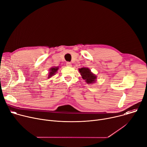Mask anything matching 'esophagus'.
Wrapping results in <instances>:
<instances>
[{
	"instance_id": "obj_1",
	"label": "esophagus",
	"mask_w": 147,
	"mask_h": 147,
	"mask_svg": "<svg viewBox=\"0 0 147 147\" xmlns=\"http://www.w3.org/2000/svg\"><path fill=\"white\" fill-rule=\"evenodd\" d=\"M66 65H67V66H68V67H72V63L71 62H67Z\"/></svg>"
}]
</instances>
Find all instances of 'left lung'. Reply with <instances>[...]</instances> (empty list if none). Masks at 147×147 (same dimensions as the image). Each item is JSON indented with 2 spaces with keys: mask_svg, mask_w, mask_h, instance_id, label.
Returning a JSON list of instances; mask_svg holds the SVG:
<instances>
[{
  "mask_svg": "<svg viewBox=\"0 0 147 147\" xmlns=\"http://www.w3.org/2000/svg\"><path fill=\"white\" fill-rule=\"evenodd\" d=\"M79 71L82 78L85 80V82L88 84H93L96 82L97 76L91 72L88 68H82L79 69Z\"/></svg>",
  "mask_w": 147,
  "mask_h": 147,
  "instance_id": "left-lung-1",
  "label": "left lung"
}]
</instances>
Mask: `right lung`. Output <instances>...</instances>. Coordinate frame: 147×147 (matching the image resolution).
<instances>
[{"instance_id": "add662e5", "label": "right lung", "mask_w": 147, "mask_h": 147, "mask_svg": "<svg viewBox=\"0 0 147 147\" xmlns=\"http://www.w3.org/2000/svg\"><path fill=\"white\" fill-rule=\"evenodd\" d=\"M59 67H52L50 69V72H49V74L48 75V78H50L51 76H53V75H54L55 74V73L57 72V71L58 70Z\"/></svg>"}]
</instances>
